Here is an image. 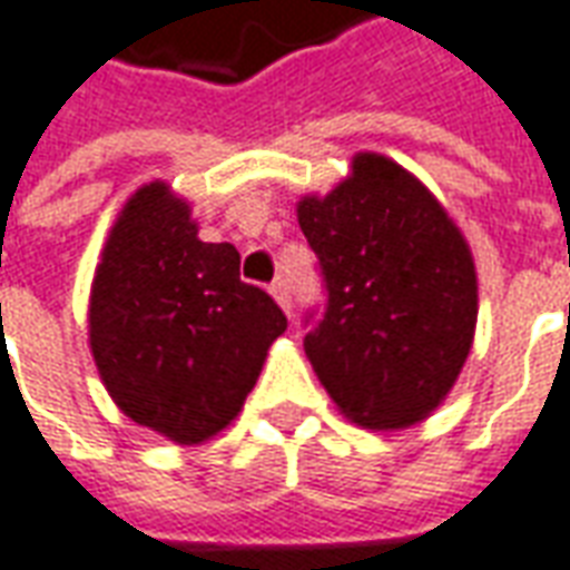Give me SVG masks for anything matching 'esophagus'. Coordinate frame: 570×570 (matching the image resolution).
Wrapping results in <instances>:
<instances>
[{"label": "esophagus", "instance_id": "34e87169", "mask_svg": "<svg viewBox=\"0 0 570 570\" xmlns=\"http://www.w3.org/2000/svg\"><path fill=\"white\" fill-rule=\"evenodd\" d=\"M268 289H272V296L277 298V305H281V308H284L286 314L293 312V298H289V286H286L284 277H277V281H274V284L268 286Z\"/></svg>", "mask_w": 570, "mask_h": 570}]
</instances>
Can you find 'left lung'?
Masks as SVG:
<instances>
[{
  "label": "left lung",
  "instance_id": "1",
  "mask_svg": "<svg viewBox=\"0 0 570 570\" xmlns=\"http://www.w3.org/2000/svg\"><path fill=\"white\" fill-rule=\"evenodd\" d=\"M298 228L324 277L305 354L336 407L367 429H407L463 370L479 281L460 228L420 178L357 154L326 197L298 200Z\"/></svg>",
  "mask_w": 570,
  "mask_h": 570
}]
</instances>
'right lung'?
Wrapping results in <instances>:
<instances>
[{"mask_svg": "<svg viewBox=\"0 0 570 570\" xmlns=\"http://www.w3.org/2000/svg\"><path fill=\"white\" fill-rule=\"evenodd\" d=\"M284 312L240 281V253L203 244L163 181L135 190L91 281L89 345L117 407L175 444H200L240 413Z\"/></svg>", "mask_w": 570, "mask_h": 570, "instance_id": "1", "label": "right lung"}]
</instances>
